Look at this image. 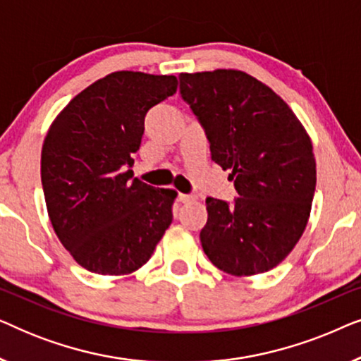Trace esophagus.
<instances>
[{"label": "esophagus", "instance_id": "1", "mask_svg": "<svg viewBox=\"0 0 361 361\" xmlns=\"http://www.w3.org/2000/svg\"><path fill=\"white\" fill-rule=\"evenodd\" d=\"M177 200L182 202V204H187V202H192V200H194V195H189V194H179V197H177Z\"/></svg>", "mask_w": 361, "mask_h": 361}]
</instances>
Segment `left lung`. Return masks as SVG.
<instances>
[{"instance_id":"1","label":"left lung","mask_w":361,"mask_h":361,"mask_svg":"<svg viewBox=\"0 0 361 361\" xmlns=\"http://www.w3.org/2000/svg\"><path fill=\"white\" fill-rule=\"evenodd\" d=\"M180 95L204 126L210 154L230 169L238 199H207L200 231L212 264L231 276L273 269L302 236L315 192V157L283 98L246 72L180 73Z\"/></svg>"}]
</instances>
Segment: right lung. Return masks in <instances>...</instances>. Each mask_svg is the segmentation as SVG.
Returning a JSON list of instances; mask_svg holds the SVG:
<instances>
[{"label": "right lung", "instance_id": "obj_1", "mask_svg": "<svg viewBox=\"0 0 361 361\" xmlns=\"http://www.w3.org/2000/svg\"><path fill=\"white\" fill-rule=\"evenodd\" d=\"M177 90L174 75L120 71L59 113L41 154L47 214L82 268L125 276L149 261L172 221L177 192L130 180L145 116Z\"/></svg>", "mask_w": 361, "mask_h": 361}]
</instances>
